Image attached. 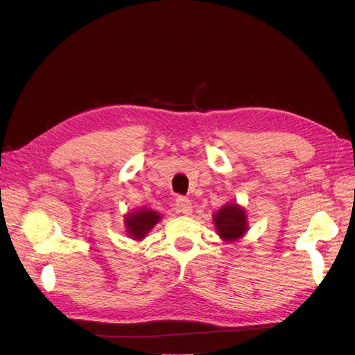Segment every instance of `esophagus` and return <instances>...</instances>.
Instances as JSON below:
<instances>
[{
  "label": "esophagus",
  "instance_id": "obj_1",
  "mask_svg": "<svg viewBox=\"0 0 355 355\" xmlns=\"http://www.w3.org/2000/svg\"><path fill=\"white\" fill-rule=\"evenodd\" d=\"M176 211L189 214L192 211V202L187 197H182V196L176 197Z\"/></svg>",
  "mask_w": 355,
  "mask_h": 355
}]
</instances>
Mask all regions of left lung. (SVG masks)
Instances as JSON below:
<instances>
[{"label":"left lung","mask_w":355,"mask_h":355,"mask_svg":"<svg viewBox=\"0 0 355 355\" xmlns=\"http://www.w3.org/2000/svg\"><path fill=\"white\" fill-rule=\"evenodd\" d=\"M216 231L225 241H235L247 231V219L244 210L237 204H227L214 214Z\"/></svg>","instance_id":"obj_1"}]
</instances>
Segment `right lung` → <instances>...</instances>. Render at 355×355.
I'll return each instance as SVG.
<instances>
[{
  "label": "right lung",
  "instance_id": "obj_1",
  "mask_svg": "<svg viewBox=\"0 0 355 355\" xmlns=\"http://www.w3.org/2000/svg\"><path fill=\"white\" fill-rule=\"evenodd\" d=\"M159 218L161 214H158L157 211L145 209V210L128 214L125 219V227L132 237L141 240L154 228V225L159 220Z\"/></svg>",
  "mask_w": 355,
  "mask_h": 355
}]
</instances>
